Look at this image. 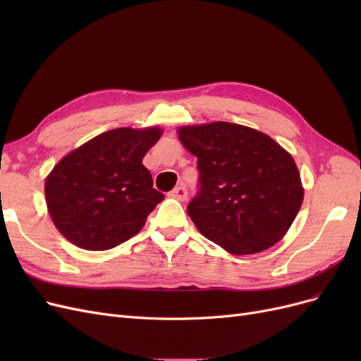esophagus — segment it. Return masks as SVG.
I'll list each match as a JSON object with an SVG mask.
<instances>
[{
    "mask_svg": "<svg viewBox=\"0 0 361 361\" xmlns=\"http://www.w3.org/2000/svg\"><path fill=\"white\" fill-rule=\"evenodd\" d=\"M170 195H171V197H174V199L183 202V200H187L188 191H187V188H185V187H176L170 192Z\"/></svg>",
    "mask_w": 361,
    "mask_h": 361,
    "instance_id": "esophagus-1",
    "label": "esophagus"
}]
</instances>
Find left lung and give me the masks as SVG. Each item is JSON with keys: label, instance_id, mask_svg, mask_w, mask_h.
<instances>
[{"label": "left lung", "instance_id": "left-lung-1", "mask_svg": "<svg viewBox=\"0 0 361 361\" xmlns=\"http://www.w3.org/2000/svg\"><path fill=\"white\" fill-rule=\"evenodd\" d=\"M180 143L197 157L199 191L187 206L199 232L232 255L279 243L297 216L304 190L293 158L248 126H182Z\"/></svg>", "mask_w": 361, "mask_h": 361}]
</instances>
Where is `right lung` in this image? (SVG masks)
Here are the masks:
<instances>
[{
    "label": "right lung",
    "mask_w": 361,
    "mask_h": 361,
    "mask_svg": "<svg viewBox=\"0 0 361 361\" xmlns=\"http://www.w3.org/2000/svg\"><path fill=\"white\" fill-rule=\"evenodd\" d=\"M162 129L117 128L64 157L45 182L48 212L76 247L110 250L135 236L164 200L143 166Z\"/></svg>",
    "instance_id": "1"
}]
</instances>
